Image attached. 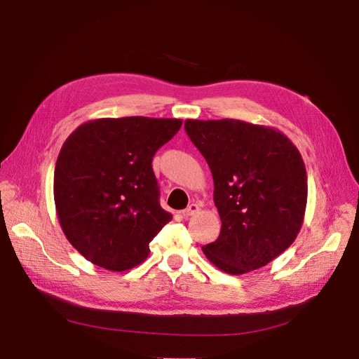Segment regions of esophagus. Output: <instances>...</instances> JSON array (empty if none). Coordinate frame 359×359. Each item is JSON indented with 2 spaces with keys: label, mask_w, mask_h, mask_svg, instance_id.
<instances>
[{
  "label": "esophagus",
  "mask_w": 359,
  "mask_h": 359,
  "mask_svg": "<svg viewBox=\"0 0 359 359\" xmlns=\"http://www.w3.org/2000/svg\"><path fill=\"white\" fill-rule=\"evenodd\" d=\"M199 211V205H196V203H191V205H189L186 210L184 211H181V215L184 217V219H189V217H191V215H194Z\"/></svg>",
  "instance_id": "34e87169"
}]
</instances>
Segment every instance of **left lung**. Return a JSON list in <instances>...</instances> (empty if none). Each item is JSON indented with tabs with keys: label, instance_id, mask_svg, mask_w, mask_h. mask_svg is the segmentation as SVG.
Returning <instances> with one entry per match:
<instances>
[{
	"label": "left lung",
	"instance_id": "8db88e82",
	"mask_svg": "<svg viewBox=\"0 0 359 359\" xmlns=\"http://www.w3.org/2000/svg\"><path fill=\"white\" fill-rule=\"evenodd\" d=\"M184 128L211 169L222 219L205 256L233 276L265 266L302 226L307 173L299 151L278 130L240 119H187Z\"/></svg>",
	"mask_w": 359,
	"mask_h": 359
}]
</instances>
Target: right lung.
Returning a JSON list of instances; mask_svg holds the SVG:
<instances>
[{
	"label": "right lung",
	"mask_w": 359,
	"mask_h": 359,
	"mask_svg": "<svg viewBox=\"0 0 359 359\" xmlns=\"http://www.w3.org/2000/svg\"><path fill=\"white\" fill-rule=\"evenodd\" d=\"M181 124L177 118H102L64 142L53 175L58 220L94 265L126 271L142 264L151 240L172 220L160 206L151 163Z\"/></svg>",
	"instance_id": "obj_1"
}]
</instances>
